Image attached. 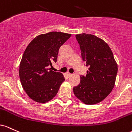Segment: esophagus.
<instances>
[{
  "instance_id": "1",
  "label": "esophagus",
  "mask_w": 132,
  "mask_h": 132,
  "mask_svg": "<svg viewBox=\"0 0 132 132\" xmlns=\"http://www.w3.org/2000/svg\"><path fill=\"white\" fill-rule=\"evenodd\" d=\"M67 75L68 77H70L71 75H72V74L70 73H69V72H67Z\"/></svg>"
}]
</instances>
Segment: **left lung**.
I'll return each mask as SVG.
<instances>
[{
  "label": "left lung",
  "instance_id": "obj_1",
  "mask_svg": "<svg viewBox=\"0 0 132 132\" xmlns=\"http://www.w3.org/2000/svg\"><path fill=\"white\" fill-rule=\"evenodd\" d=\"M83 61L89 67L85 76L73 88L77 98L87 105L102 102L115 85L118 67L110 47L101 38L92 34L75 35Z\"/></svg>",
  "mask_w": 132,
  "mask_h": 132
}]
</instances>
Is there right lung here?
Instances as JSON below:
<instances>
[{"label": "right lung", "instance_id": "obj_1", "mask_svg": "<svg viewBox=\"0 0 132 132\" xmlns=\"http://www.w3.org/2000/svg\"><path fill=\"white\" fill-rule=\"evenodd\" d=\"M71 35L60 32L41 34L27 47L20 63L19 77L23 90L34 101H50L65 80L63 74L48 67L57 62L59 48Z\"/></svg>", "mask_w": 132, "mask_h": 132}]
</instances>
